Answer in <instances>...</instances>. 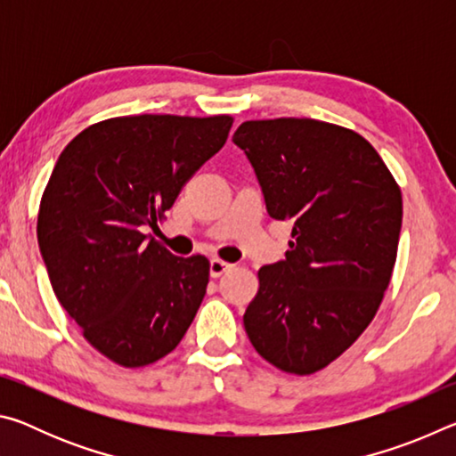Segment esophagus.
I'll return each instance as SVG.
<instances>
[{
  "instance_id": "34e87169",
  "label": "esophagus",
  "mask_w": 456,
  "mask_h": 456,
  "mask_svg": "<svg viewBox=\"0 0 456 456\" xmlns=\"http://www.w3.org/2000/svg\"><path fill=\"white\" fill-rule=\"evenodd\" d=\"M231 267H233V265L227 264V261L215 257V259H211V267H209L211 269V277H221Z\"/></svg>"
}]
</instances>
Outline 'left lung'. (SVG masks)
I'll list each match as a JSON object with an SVG mask.
<instances>
[{"label": "left lung", "instance_id": "obj_1", "mask_svg": "<svg viewBox=\"0 0 456 456\" xmlns=\"http://www.w3.org/2000/svg\"><path fill=\"white\" fill-rule=\"evenodd\" d=\"M233 142L256 171L269 217L291 223L285 259L259 269L243 326L289 374H314L350 348L395 269L403 195L364 136L314 118L247 120Z\"/></svg>", "mask_w": 456, "mask_h": 456}]
</instances>
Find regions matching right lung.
<instances>
[{"label": "right lung", "instance_id": "add662e5", "mask_svg": "<svg viewBox=\"0 0 456 456\" xmlns=\"http://www.w3.org/2000/svg\"><path fill=\"white\" fill-rule=\"evenodd\" d=\"M233 118L138 114L102 120L61 151L37 213L53 293L84 338L125 368L173 352L209 283L205 256L144 233L225 144Z\"/></svg>", "mask_w": 456, "mask_h": 456}]
</instances>
